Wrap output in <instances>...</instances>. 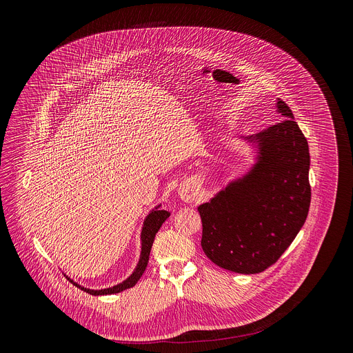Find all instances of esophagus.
I'll return each instance as SVG.
<instances>
[{"instance_id": "obj_1", "label": "esophagus", "mask_w": 353, "mask_h": 353, "mask_svg": "<svg viewBox=\"0 0 353 353\" xmlns=\"http://www.w3.org/2000/svg\"><path fill=\"white\" fill-rule=\"evenodd\" d=\"M197 190L190 185H186L179 189V197L185 202H194L197 200Z\"/></svg>"}]
</instances>
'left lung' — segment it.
Returning <instances> with one entry per match:
<instances>
[{"label":"left lung","instance_id":"1","mask_svg":"<svg viewBox=\"0 0 353 353\" xmlns=\"http://www.w3.org/2000/svg\"><path fill=\"white\" fill-rule=\"evenodd\" d=\"M276 107L284 121L245 139L256 151L252 168L199 206L202 250L235 273L273 265L308 214V144L287 103L279 99Z\"/></svg>","mask_w":353,"mask_h":353}]
</instances>
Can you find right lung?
Here are the masks:
<instances>
[{
	"mask_svg": "<svg viewBox=\"0 0 353 353\" xmlns=\"http://www.w3.org/2000/svg\"><path fill=\"white\" fill-rule=\"evenodd\" d=\"M159 208H160V205L154 206V209H152L150 214L144 220V225H143V231H141V254H140V259H139V263H137L134 272L125 281H122V283H119V284H117L114 287L104 288V290H90V288L81 287L80 284L74 283L73 280H72V283L77 288H80L81 291L90 294V295H94V296L118 294V292H122V291H125L128 288L134 287L137 284V281L141 279L143 273L145 272V268H147L148 259H150V254H151L152 245H153V241H154V236H156L157 231L160 230L161 224L170 217V212L159 209Z\"/></svg>",
	"mask_w": 353,
	"mask_h": 353,
	"instance_id": "obj_1",
	"label": "right lung"
}]
</instances>
